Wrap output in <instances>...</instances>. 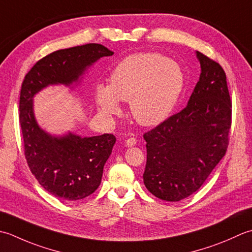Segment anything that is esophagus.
<instances>
[{
    "label": "esophagus",
    "instance_id": "obj_1",
    "mask_svg": "<svg viewBox=\"0 0 252 252\" xmlns=\"http://www.w3.org/2000/svg\"><path fill=\"white\" fill-rule=\"evenodd\" d=\"M136 145H137V139H136V138H128V139L125 141V146L127 148L133 147V146H136Z\"/></svg>",
    "mask_w": 252,
    "mask_h": 252
}]
</instances>
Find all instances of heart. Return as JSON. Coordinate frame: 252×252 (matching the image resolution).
Masks as SVG:
<instances>
[{
	"label": "heart",
	"instance_id": "heart-1",
	"mask_svg": "<svg viewBox=\"0 0 252 252\" xmlns=\"http://www.w3.org/2000/svg\"><path fill=\"white\" fill-rule=\"evenodd\" d=\"M184 87L185 74L177 62L158 53H136L120 62L110 85H96L94 99L104 115L119 114L120 100L129 101L133 119L153 126L171 114Z\"/></svg>",
	"mask_w": 252,
	"mask_h": 252
}]
</instances>
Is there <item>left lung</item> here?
<instances>
[{"mask_svg":"<svg viewBox=\"0 0 252 252\" xmlns=\"http://www.w3.org/2000/svg\"><path fill=\"white\" fill-rule=\"evenodd\" d=\"M201 66L188 104L146 132L143 183L153 196L179 201L196 192L225 156L232 125V102L225 71L196 52Z\"/></svg>","mask_w":252,"mask_h":252,"instance_id":"obj_1","label":"left lung"}]
</instances>
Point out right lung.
Returning a JSON list of instances; mask_svg holds the SVG:
<instances>
[{
	"mask_svg": "<svg viewBox=\"0 0 252 252\" xmlns=\"http://www.w3.org/2000/svg\"><path fill=\"white\" fill-rule=\"evenodd\" d=\"M113 54L97 43L55 51L38 61L23 81L19 123L26 160L41 186L65 201L84 199L96 190L116 138L112 133L80 137L68 132L52 136L38 125L33 96L50 85L70 87L79 83L97 60Z\"/></svg>",
	"mask_w": 252,
	"mask_h": 252,
	"instance_id": "right-lung-1",
	"label": "right lung"
}]
</instances>
